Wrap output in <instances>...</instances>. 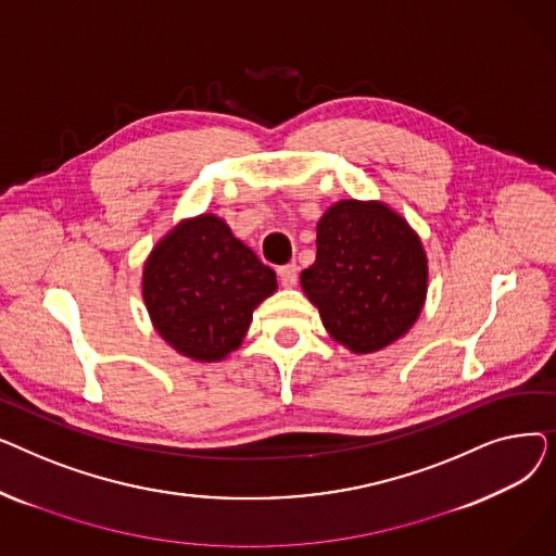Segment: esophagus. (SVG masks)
<instances>
[{
  "label": "esophagus",
  "mask_w": 556,
  "mask_h": 556,
  "mask_svg": "<svg viewBox=\"0 0 556 556\" xmlns=\"http://www.w3.org/2000/svg\"><path fill=\"white\" fill-rule=\"evenodd\" d=\"M277 277L281 281V286H286V288L298 286V266L295 263H286V266H279Z\"/></svg>",
  "instance_id": "1"
}]
</instances>
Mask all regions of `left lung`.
I'll list each match as a JSON object with an SVG mask.
<instances>
[{
	"label": "left lung",
	"instance_id": "left-lung-1",
	"mask_svg": "<svg viewBox=\"0 0 556 556\" xmlns=\"http://www.w3.org/2000/svg\"><path fill=\"white\" fill-rule=\"evenodd\" d=\"M300 281L329 336L371 354L417 323L428 258L417 231L386 202L340 200L317 223L315 263Z\"/></svg>",
	"mask_w": 556,
	"mask_h": 556
}]
</instances>
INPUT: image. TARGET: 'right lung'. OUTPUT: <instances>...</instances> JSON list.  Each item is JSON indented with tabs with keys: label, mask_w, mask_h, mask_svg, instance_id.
Returning <instances> with one entry per match:
<instances>
[{
	"label": "right lung",
	"mask_w": 556,
	"mask_h": 556,
	"mask_svg": "<svg viewBox=\"0 0 556 556\" xmlns=\"http://www.w3.org/2000/svg\"><path fill=\"white\" fill-rule=\"evenodd\" d=\"M141 290L155 331L175 352L214 363L241 346L252 311L275 293L277 277L223 218L202 214L153 248Z\"/></svg>",
	"instance_id": "1"
}]
</instances>
